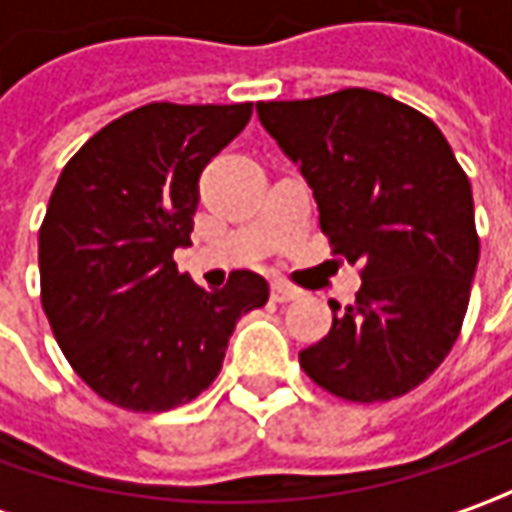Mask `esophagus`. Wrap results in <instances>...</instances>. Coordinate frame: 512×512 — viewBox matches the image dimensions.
Returning a JSON list of instances; mask_svg holds the SVG:
<instances>
[{"label": "esophagus", "instance_id": "obj_1", "mask_svg": "<svg viewBox=\"0 0 512 512\" xmlns=\"http://www.w3.org/2000/svg\"><path fill=\"white\" fill-rule=\"evenodd\" d=\"M270 299H273V302H279V305H287V302L299 299V290L285 285V282H273V287H270Z\"/></svg>", "mask_w": 512, "mask_h": 512}]
</instances>
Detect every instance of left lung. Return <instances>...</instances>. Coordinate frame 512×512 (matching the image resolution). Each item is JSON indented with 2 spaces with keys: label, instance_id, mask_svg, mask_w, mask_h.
I'll return each instance as SVG.
<instances>
[{
  "label": "left lung",
  "instance_id": "obj_1",
  "mask_svg": "<svg viewBox=\"0 0 512 512\" xmlns=\"http://www.w3.org/2000/svg\"><path fill=\"white\" fill-rule=\"evenodd\" d=\"M256 113L319 202L333 256L359 265L356 302L333 307L299 364L344 402H390L433 376L459 339L479 262L470 179L424 113L344 88L259 102Z\"/></svg>",
  "mask_w": 512,
  "mask_h": 512
}]
</instances>
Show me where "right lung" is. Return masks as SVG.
<instances>
[{"instance_id": "right-lung-1", "label": "right lung", "mask_w": 512, "mask_h": 512, "mask_svg": "<svg viewBox=\"0 0 512 512\" xmlns=\"http://www.w3.org/2000/svg\"><path fill=\"white\" fill-rule=\"evenodd\" d=\"M253 105L150 102L73 153L39 227L50 330L105 402L162 413L193 402L222 370L239 316L270 287L250 270L216 293L176 270L190 245L196 182L250 122Z\"/></svg>"}]
</instances>
